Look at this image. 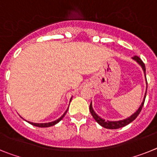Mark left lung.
I'll use <instances>...</instances> for the list:
<instances>
[{
    "instance_id": "obj_1",
    "label": "left lung",
    "mask_w": 157,
    "mask_h": 157,
    "mask_svg": "<svg viewBox=\"0 0 157 157\" xmlns=\"http://www.w3.org/2000/svg\"><path fill=\"white\" fill-rule=\"evenodd\" d=\"M132 59L134 60L135 62H137L139 65H141V68H142L143 71H144V77H145V80H146V84H147V80H146V76H145V65L143 63V62L141 60V58L137 57V56H134L132 58ZM146 92H147V86H146V91H145V93H144V99H143V101L141 103V106L139 107V108L137 109V111L133 113L132 115H130L129 117L128 118H125V119H122V120H118V121H109V120H105L103 118H102L101 117L99 116L95 112V111L93 110V107H92V102H91V104H90V107H89V110H90V112L92 114V117L94 118V119L98 122V123L101 126L103 127L106 128V129H118V128H122L123 126H126L128 124H129L130 122H132L133 120L135 119L137 116H138V114H140L141 112V109L143 107V105H144V99H145V96H146Z\"/></svg>"
}]
</instances>
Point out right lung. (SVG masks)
I'll use <instances>...</instances> for the list:
<instances>
[{"label": "right lung", "mask_w": 157, "mask_h": 157, "mask_svg": "<svg viewBox=\"0 0 157 157\" xmlns=\"http://www.w3.org/2000/svg\"><path fill=\"white\" fill-rule=\"evenodd\" d=\"M72 100V97H71L70 99V101ZM68 109L65 111V112L63 114H62V116L60 117L59 118H58L57 120H55V121H53V122H46V123H35V122H29V121H27V122H28V123L31 124V125H33V126H38V127H50V126H54V125H56L57 123H58V122L61 121V120L62 119V118H64V116L65 115V114H66V112H67Z\"/></svg>", "instance_id": "right-lung-1"}]
</instances>
